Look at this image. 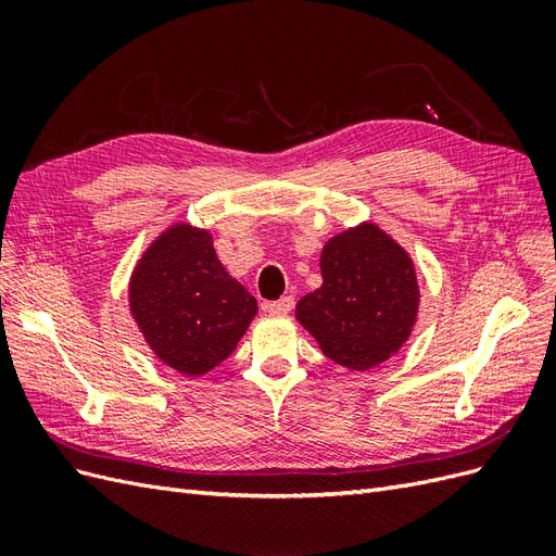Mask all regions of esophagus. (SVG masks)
<instances>
[{
    "label": "esophagus",
    "instance_id": "obj_1",
    "mask_svg": "<svg viewBox=\"0 0 556 556\" xmlns=\"http://www.w3.org/2000/svg\"><path fill=\"white\" fill-rule=\"evenodd\" d=\"M292 306H294V299L292 296H282L278 301H271V304L266 306V313L280 317V315H288L292 311Z\"/></svg>",
    "mask_w": 556,
    "mask_h": 556
}]
</instances>
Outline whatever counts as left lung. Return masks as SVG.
I'll use <instances>...</instances> for the list:
<instances>
[{"mask_svg":"<svg viewBox=\"0 0 556 556\" xmlns=\"http://www.w3.org/2000/svg\"><path fill=\"white\" fill-rule=\"evenodd\" d=\"M323 285L294 317L329 359L371 371L406 345L419 313L413 257L376 223L348 227L319 252Z\"/></svg>","mask_w":556,"mask_h":556,"instance_id":"1","label":"left lung"}]
</instances>
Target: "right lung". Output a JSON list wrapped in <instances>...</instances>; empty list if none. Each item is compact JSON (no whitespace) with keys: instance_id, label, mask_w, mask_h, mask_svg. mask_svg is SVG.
I'll list each match as a JSON object with an SVG mask.
<instances>
[{"instance_id":"add662e5","label":"right lung","mask_w":556,"mask_h":556,"mask_svg":"<svg viewBox=\"0 0 556 556\" xmlns=\"http://www.w3.org/2000/svg\"><path fill=\"white\" fill-rule=\"evenodd\" d=\"M129 315L153 355L185 378L223 364L257 315V301L233 278L213 233L174 223L141 252L129 276Z\"/></svg>"}]
</instances>
